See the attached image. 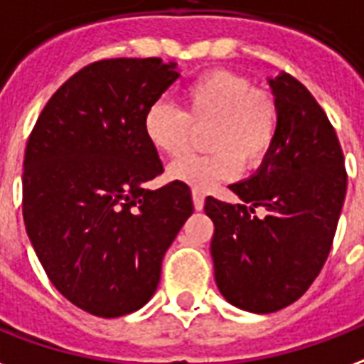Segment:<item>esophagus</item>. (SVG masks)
<instances>
[{"mask_svg":"<svg viewBox=\"0 0 364 364\" xmlns=\"http://www.w3.org/2000/svg\"><path fill=\"white\" fill-rule=\"evenodd\" d=\"M192 200H193V208L198 209V211H200V209H203V203H205V196H203V193L198 192V190H193Z\"/></svg>","mask_w":364,"mask_h":364,"instance_id":"esophagus-1","label":"esophagus"}]
</instances>
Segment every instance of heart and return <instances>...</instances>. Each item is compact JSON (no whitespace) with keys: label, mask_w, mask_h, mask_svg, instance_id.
Here are the masks:
<instances>
[{"label":"heart","mask_w":364,"mask_h":364,"mask_svg":"<svg viewBox=\"0 0 364 364\" xmlns=\"http://www.w3.org/2000/svg\"><path fill=\"white\" fill-rule=\"evenodd\" d=\"M184 110L156 100L145 112L143 129L151 147L168 159L190 149L196 129H205L211 153L190 155L168 166L174 182L205 192L221 180L235 178L242 164L258 168L272 153L279 129L277 100L254 89L248 77L227 70L203 73L182 91Z\"/></svg>","instance_id":"heart-1"}]
</instances>
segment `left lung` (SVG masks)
Instances as JSON below:
<instances>
[{
  "instance_id": "obj_1",
  "label": "left lung",
  "mask_w": 364,
  "mask_h": 364,
  "mask_svg": "<svg viewBox=\"0 0 364 364\" xmlns=\"http://www.w3.org/2000/svg\"><path fill=\"white\" fill-rule=\"evenodd\" d=\"M279 108L272 153L230 184L240 203L209 196L215 283L240 310L269 314L299 301L330 254L347 192L343 153L316 98L289 73L267 79Z\"/></svg>"
}]
</instances>
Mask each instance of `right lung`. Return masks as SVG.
Segmentation results:
<instances>
[{"mask_svg": "<svg viewBox=\"0 0 364 364\" xmlns=\"http://www.w3.org/2000/svg\"><path fill=\"white\" fill-rule=\"evenodd\" d=\"M178 77L161 58L91 63L52 95L26 141V235L52 285L95 316L149 302L164 252L193 213L182 182L145 188L163 174L145 112Z\"/></svg>", "mask_w": 364, "mask_h": 364, "instance_id": "add662e5", "label": "right lung"}]
</instances>
